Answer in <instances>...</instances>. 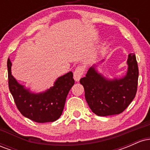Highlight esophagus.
I'll return each instance as SVG.
<instances>
[{
	"instance_id": "esophagus-1",
	"label": "esophagus",
	"mask_w": 150,
	"mask_h": 150,
	"mask_svg": "<svg viewBox=\"0 0 150 150\" xmlns=\"http://www.w3.org/2000/svg\"><path fill=\"white\" fill-rule=\"evenodd\" d=\"M84 72H85V68L82 66H78L76 69H75L73 73V77L76 82H78V81L80 80L81 77H82V75L84 74Z\"/></svg>"
}]
</instances>
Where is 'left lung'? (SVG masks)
I'll return each instance as SVG.
<instances>
[{
	"mask_svg": "<svg viewBox=\"0 0 150 150\" xmlns=\"http://www.w3.org/2000/svg\"><path fill=\"white\" fill-rule=\"evenodd\" d=\"M127 63L128 71L122 78L108 80L92 66L86 76L80 79L86 101L92 112L97 116L119 114L135 98L139 75L135 53L128 55Z\"/></svg>",
	"mask_w": 150,
	"mask_h": 150,
	"instance_id": "left-lung-1",
	"label": "left lung"
}]
</instances>
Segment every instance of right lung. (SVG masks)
Instances as JSON below:
<instances>
[{
	"mask_svg": "<svg viewBox=\"0 0 150 150\" xmlns=\"http://www.w3.org/2000/svg\"><path fill=\"white\" fill-rule=\"evenodd\" d=\"M7 65L10 92L20 113L37 123L53 122L58 119L68 92L75 84L73 73L69 72L58 77L54 85L44 92L35 94L19 84L12 75V63L9 58Z\"/></svg>",
	"mask_w": 150,
	"mask_h": 150,
	"instance_id": "obj_1",
	"label": "right lung"
}]
</instances>
